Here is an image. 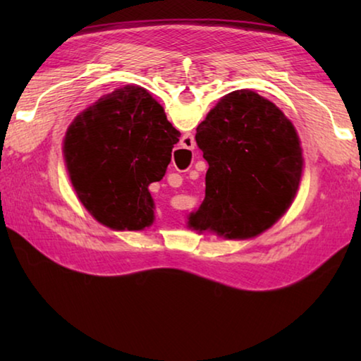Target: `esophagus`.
<instances>
[{"mask_svg":"<svg viewBox=\"0 0 361 361\" xmlns=\"http://www.w3.org/2000/svg\"><path fill=\"white\" fill-rule=\"evenodd\" d=\"M183 142H185L183 145H185L188 149H194L195 142H194V137H192V135H189V133H186V135L183 137Z\"/></svg>","mask_w":361,"mask_h":361,"instance_id":"esophagus-1","label":"esophagus"}]
</instances>
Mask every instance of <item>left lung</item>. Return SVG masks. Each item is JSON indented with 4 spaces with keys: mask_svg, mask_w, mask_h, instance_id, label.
Here are the masks:
<instances>
[{
    "mask_svg": "<svg viewBox=\"0 0 361 361\" xmlns=\"http://www.w3.org/2000/svg\"><path fill=\"white\" fill-rule=\"evenodd\" d=\"M209 162L205 199L189 215L194 231L250 239L276 224L298 192L302 149L291 121L253 90L224 95L197 126Z\"/></svg>",
    "mask_w": 361,
    "mask_h": 361,
    "instance_id": "left-lung-1",
    "label": "left lung"
}]
</instances>
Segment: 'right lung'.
Returning <instances> with one entry per match:
<instances>
[{
    "mask_svg": "<svg viewBox=\"0 0 361 361\" xmlns=\"http://www.w3.org/2000/svg\"><path fill=\"white\" fill-rule=\"evenodd\" d=\"M181 133L148 90L126 85L71 122L63 156L71 185L97 221L142 231L154 221L148 186L162 180Z\"/></svg>",
    "mask_w": 361,
    "mask_h": 361,
    "instance_id": "add662e5",
    "label": "right lung"
}]
</instances>
